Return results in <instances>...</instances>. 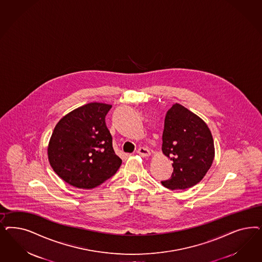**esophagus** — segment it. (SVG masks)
Instances as JSON below:
<instances>
[{"label":"esophagus","mask_w":262,"mask_h":262,"mask_svg":"<svg viewBox=\"0 0 262 262\" xmlns=\"http://www.w3.org/2000/svg\"><path fill=\"white\" fill-rule=\"evenodd\" d=\"M137 153L138 154H140L142 157H147V156H149L150 155V151H149V149L147 148V147H140V148H138V150H137Z\"/></svg>","instance_id":"obj_1"}]
</instances>
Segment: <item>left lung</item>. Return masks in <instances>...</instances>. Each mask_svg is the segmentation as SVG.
I'll return each instance as SVG.
<instances>
[{
  "mask_svg": "<svg viewBox=\"0 0 262 262\" xmlns=\"http://www.w3.org/2000/svg\"><path fill=\"white\" fill-rule=\"evenodd\" d=\"M163 153L172 161L173 171L162 185L185 190L198 184L210 169L215 150L211 132L203 119L180 104L167 112L163 131Z\"/></svg>",
  "mask_w": 262,
  "mask_h": 262,
  "instance_id": "obj_1",
  "label": "left lung"
}]
</instances>
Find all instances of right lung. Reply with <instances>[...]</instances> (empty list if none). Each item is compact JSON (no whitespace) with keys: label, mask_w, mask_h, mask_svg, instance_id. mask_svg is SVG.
Masks as SVG:
<instances>
[{"label":"right lung","mask_w":262,"mask_h":262,"mask_svg":"<svg viewBox=\"0 0 262 262\" xmlns=\"http://www.w3.org/2000/svg\"><path fill=\"white\" fill-rule=\"evenodd\" d=\"M112 105L89 103L70 112L51 136L48 158L62 180L80 189H93L112 178L121 159L113 148L105 122Z\"/></svg>","instance_id":"add662e5"}]
</instances>
